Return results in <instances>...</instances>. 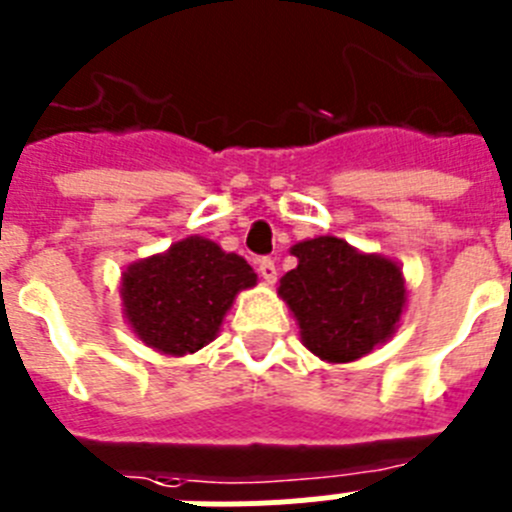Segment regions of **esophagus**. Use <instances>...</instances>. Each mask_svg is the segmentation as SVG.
Wrapping results in <instances>:
<instances>
[{"instance_id":"obj_1","label":"esophagus","mask_w":512,"mask_h":512,"mask_svg":"<svg viewBox=\"0 0 512 512\" xmlns=\"http://www.w3.org/2000/svg\"><path fill=\"white\" fill-rule=\"evenodd\" d=\"M259 274L266 284L277 282V266L271 259H259Z\"/></svg>"}]
</instances>
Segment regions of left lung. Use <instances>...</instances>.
<instances>
[{
	"label": "left lung",
	"instance_id": "8db88e82",
	"mask_svg": "<svg viewBox=\"0 0 512 512\" xmlns=\"http://www.w3.org/2000/svg\"><path fill=\"white\" fill-rule=\"evenodd\" d=\"M297 269L279 282L295 312L302 343L333 364L361 359L395 333L405 282L395 261L359 253L341 238L320 235L292 248Z\"/></svg>",
	"mask_w": 512,
	"mask_h": 512
}]
</instances>
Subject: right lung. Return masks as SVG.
I'll list each match as a JSON object with an SVG mask.
<instances>
[{
  "mask_svg": "<svg viewBox=\"0 0 512 512\" xmlns=\"http://www.w3.org/2000/svg\"><path fill=\"white\" fill-rule=\"evenodd\" d=\"M256 274L246 259L192 235L122 274L125 318L146 346L171 356L194 354L220 330L223 315Z\"/></svg>",
  "mask_w": 512,
  "mask_h": 512,
  "instance_id": "obj_1",
  "label": "right lung"
}]
</instances>
